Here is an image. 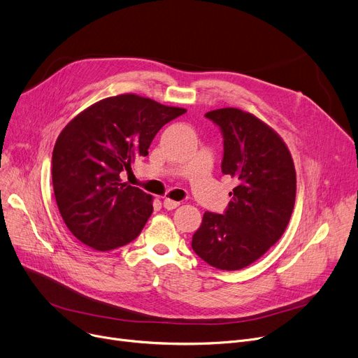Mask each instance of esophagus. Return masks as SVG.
Masks as SVG:
<instances>
[{
    "mask_svg": "<svg viewBox=\"0 0 358 358\" xmlns=\"http://www.w3.org/2000/svg\"><path fill=\"white\" fill-rule=\"evenodd\" d=\"M178 206H180V203L176 201V200H171V199H168V197L164 199V208H165L166 210H173V209L178 208Z\"/></svg>",
    "mask_w": 358,
    "mask_h": 358,
    "instance_id": "esophagus-1",
    "label": "esophagus"
}]
</instances>
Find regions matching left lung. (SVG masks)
I'll return each mask as SVG.
<instances>
[{"label": "left lung", "instance_id": "obj_1", "mask_svg": "<svg viewBox=\"0 0 358 358\" xmlns=\"http://www.w3.org/2000/svg\"><path fill=\"white\" fill-rule=\"evenodd\" d=\"M223 134L222 173L238 185L224 215L206 212L192 248L209 266L235 271L264 255L285 234L296 200V169L277 131L250 111L206 113Z\"/></svg>", "mask_w": 358, "mask_h": 358}]
</instances>
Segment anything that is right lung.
Masks as SVG:
<instances>
[{"label":"right lung","instance_id":"obj_1","mask_svg":"<svg viewBox=\"0 0 358 358\" xmlns=\"http://www.w3.org/2000/svg\"><path fill=\"white\" fill-rule=\"evenodd\" d=\"M185 111L120 94L94 103L64 127L52 154V182L75 238L96 251H111L141 234L154 199L122 182L120 173H130L159 129Z\"/></svg>","mask_w":358,"mask_h":358}]
</instances>
